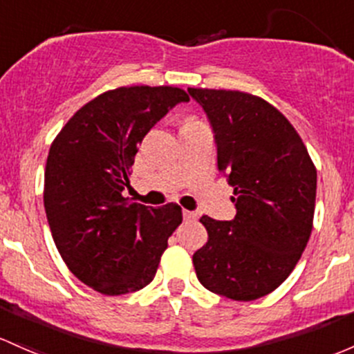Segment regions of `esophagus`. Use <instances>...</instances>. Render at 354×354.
Returning <instances> with one entry per match:
<instances>
[{"instance_id": "esophagus-1", "label": "esophagus", "mask_w": 354, "mask_h": 354, "mask_svg": "<svg viewBox=\"0 0 354 354\" xmlns=\"http://www.w3.org/2000/svg\"><path fill=\"white\" fill-rule=\"evenodd\" d=\"M183 217L187 218V221H196V218H198V214H196V212L183 210Z\"/></svg>"}]
</instances>
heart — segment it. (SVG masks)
I'll return each instance as SVG.
<instances>
[{
  "instance_id": "obj_1",
  "label": "heart",
  "mask_w": 354,
  "mask_h": 354,
  "mask_svg": "<svg viewBox=\"0 0 354 354\" xmlns=\"http://www.w3.org/2000/svg\"><path fill=\"white\" fill-rule=\"evenodd\" d=\"M192 120H195V118H193V117H188L187 118V122H192Z\"/></svg>"
}]
</instances>
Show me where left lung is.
I'll return each mask as SVG.
<instances>
[{"mask_svg": "<svg viewBox=\"0 0 354 354\" xmlns=\"http://www.w3.org/2000/svg\"><path fill=\"white\" fill-rule=\"evenodd\" d=\"M207 111L218 171L234 188L232 221L200 218L208 241L193 254L210 292L249 302L277 290L299 263L314 227L317 169L288 118L237 89L188 88Z\"/></svg>", "mask_w": 354, "mask_h": 354, "instance_id": "1", "label": "left lung"}]
</instances>
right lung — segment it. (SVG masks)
Masks as SVG:
<instances>
[{
  "instance_id": "obj_1",
  "label": "right lung",
  "mask_w": 354,
  "mask_h": 354,
  "mask_svg": "<svg viewBox=\"0 0 354 354\" xmlns=\"http://www.w3.org/2000/svg\"><path fill=\"white\" fill-rule=\"evenodd\" d=\"M176 86H120L81 106L52 140L44 207L71 273L103 295H124L154 278L181 207L147 208L124 196L137 146L176 103Z\"/></svg>"
}]
</instances>
